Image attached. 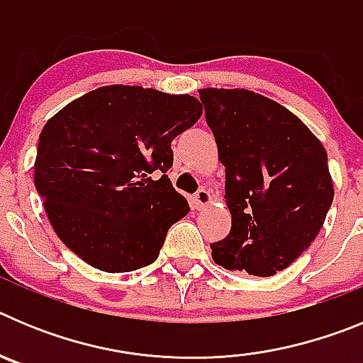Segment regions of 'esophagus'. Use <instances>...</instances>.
<instances>
[{
  "mask_svg": "<svg viewBox=\"0 0 363 363\" xmlns=\"http://www.w3.org/2000/svg\"><path fill=\"white\" fill-rule=\"evenodd\" d=\"M213 201V196H211L209 191H205V189H200V191L192 196V205H194V209L201 211L203 207H207V205Z\"/></svg>",
  "mask_w": 363,
  "mask_h": 363,
  "instance_id": "esophagus-1",
  "label": "esophagus"
}]
</instances>
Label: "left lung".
Segmentation results:
<instances>
[{
  "mask_svg": "<svg viewBox=\"0 0 363 363\" xmlns=\"http://www.w3.org/2000/svg\"><path fill=\"white\" fill-rule=\"evenodd\" d=\"M225 167L230 233L213 243L229 271L274 277L311 245L335 187L327 152L289 108L247 89H200Z\"/></svg>",
  "mask_w": 363,
  "mask_h": 363,
  "instance_id": "1",
  "label": "left lung"
}]
</instances>
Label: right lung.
<instances>
[{"instance_id": "right-lung-1", "label": "right lung", "mask_w": 363, "mask_h": 363, "mask_svg": "<svg viewBox=\"0 0 363 363\" xmlns=\"http://www.w3.org/2000/svg\"><path fill=\"white\" fill-rule=\"evenodd\" d=\"M201 112L191 94L105 85L45 123L34 187L74 255L105 272L136 271L158 258L167 230L189 213L165 174L171 143Z\"/></svg>"}]
</instances>
